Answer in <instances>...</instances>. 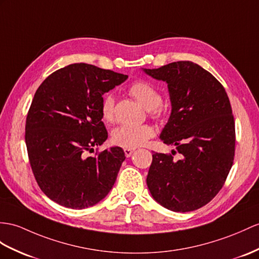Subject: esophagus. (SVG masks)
Returning <instances> with one entry per match:
<instances>
[{
    "mask_svg": "<svg viewBox=\"0 0 259 259\" xmlns=\"http://www.w3.org/2000/svg\"><path fill=\"white\" fill-rule=\"evenodd\" d=\"M124 153H125V156H126V157H131V156H132V154L134 153V149L125 148V149H124Z\"/></svg>",
    "mask_w": 259,
    "mask_h": 259,
    "instance_id": "34e87169",
    "label": "esophagus"
}]
</instances>
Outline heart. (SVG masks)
<instances>
[{"label":"heart","mask_w":259,"mask_h":259,"mask_svg":"<svg viewBox=\"0 0 259 259\" xmlns=\"http://www.w3.org/2000/svg\"><path fill=\"white\" fill-rule=\"evenodd\" d=\"M128 93L145 109L148 110L150 116L160 118L165 114V106L161 104V94L157 88L148 81L137 80L128 87ZM115 101L112 94H106L101 102V116L106 123L114 121ZM155 132L150 125H122L115 128L112 134L113 144L124 148H136L143 146Z\"/></svg>","instance_id":"heart-1"}]
</instances>
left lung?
Instances as JSON below:
<instances>
[{
	"instance_id": "left-lung-1",
	"label": "left lung",
	"mask_w": 259,
	"mask_h": 259,
	"mask_svg": "<svg viewBox=\"0 0 259 259\" xmlns=\"http://www.w3.org/2000/svg\"><path fill=\"white\" fill-rule=\"evenodd\" d=\"M145 72L166 81L171 115L160 138L171 154H153L147 186L168 210L189 212L209 203L222 189L235 154V122L224 87L192 61H177ZM181 154L179 160L173 158Z\"/></svg>"
}]
</instances>
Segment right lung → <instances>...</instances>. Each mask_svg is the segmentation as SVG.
Returning a JSON list of instances; mask_svg holds the SVG:
<instances>
[{
	"mask_svg": "<svg viewBox=\"0 0 259 259\" xmlns=\"http://www.w3.org/2000/svg\"><path fill=\"white\" fill-rule=\"evenodd\" d=\"M127 75L88 64L53 72L37 89L27 113L25 142L41 191L62 206L84 209L110 192L125 159L121 147L88 156L108 138L102 96Z\"/></svg>",
	"mask_w": 259,
	"mask_h": 259,
	"instance_id": "obj_1",
	"label": "right lung"
}]
</instances>
